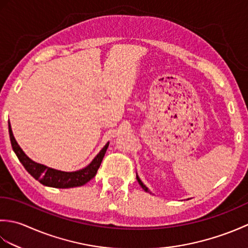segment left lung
Masks as SVG:
<instances>
[{
	"mask_svg": "<svg viewBox=\"0 0 248 248\" xmlns=\"http://www.w3.org/2000/svg\"><path fill=\"white\" fill-rule=\"evenodd\" d=\"M136 180H138V181H139V183H140V186L141 187H143V189H144V191H146V192H149V189H148V188H147V187H146V186H145V184H144L143 182H141V181H140V179L139 178V176H138V175H136Z\"/></svg>",
	"mask_w": 248,
	"mask_h": 248,
	"instance_id": "left-lung-1",
	"label": "left lung"
}]
</instances>
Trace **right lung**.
<instances>
[{"label": "right lung", "mask_w": 248, "mask_h": 248, "mask_svg": "<svg viewBox=\"0 0 248 248\" xmlns=\"http://www.w3.org/2000/svg\"><path fill=\"white\" fill-rule=\"evenodd\" d=\"M8 131H9V138L10 143H12L13 150L15 151L16 155L18 156L21 164L24 166L26 170L29 171L31 176H33L36 180H38L41 184L46 186L51 187H57V188H68V187H75V186H81L87 183L89 180L96 176V173L99 170L101 162L103 160V156L107 152L108 147V143L105 145L101 151L99 152L97 156L92 161L91 164L86 166L83 170L72 172H66L53 170V168L46 167L43 164H38L34 161H31L30 157L26 155L22 149L20 148L17 141H16L12 128H10V124L8 121Z\"/></svg>", "instance_id": "1"}]
</instances>
